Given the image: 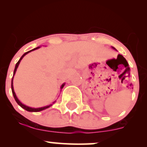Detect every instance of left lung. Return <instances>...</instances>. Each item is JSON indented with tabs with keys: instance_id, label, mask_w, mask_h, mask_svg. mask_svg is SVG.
Wrapping results in <instances>:
<instances>
[{
	"instance_id": "left-lung-1",
	"label": "left lung",
	"mask_w": 147,
	"mask_h": 147,
	"mask_svg": "<svg viewBox=\"0 0 147 147\" xmlns=\"http://www.w3.org/2000/svg\"><path fill=\"white\" fill-rule=\"evenodd\" d=\"M112 48H113V49H114V50H116V49H115V48H114V47H112Z\"/></svg>"
}]
</instances>
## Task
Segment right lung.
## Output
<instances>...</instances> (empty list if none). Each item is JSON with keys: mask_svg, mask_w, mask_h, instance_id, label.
<instances>
[{"mask_svg": "<svg viewBox=\"0 0 147 147\" xmlns=\"http://www.w3.org/2000/svg\"><path fill=\"white\" fill-rule=\"evenodd\" d=\"M38 48H40V46H39V47H37V48H34V49H32V50H30V51H28V52H25V53L23 54V56H22V57H21V58H20V59L18 60V61L17 62V63H16V65H15V68H14V75H13L12 79H11V91H12V94H13V95H14V97L15 100H16V102H17V104H18V105H19L20 106H21V108H23V109H24L25 110H26L27 111H29V112H39V111H43V110H45V109H48V108L50 107V106H51L52 105V104H50V105H48V106H43V107H41V108H32V107H30V106H28L25 105V104H22V102H20L19 99H18V97H16V93H15L14 90V86H13V79H14V75H15V73H16V70H17V68H18V65H19L20 62H21V61L22 60V59H23V57H24L25 56V55H27V54L29 53V52H32V51H34V50H36V49H38ZM64 86H65V83H63V84H62L61 86V89L63 88ZM55 102H56V101H55V102H54L53 103H52V104H55Z\"/></svg>", "mask_w": 147, "mask_h": 147, "instance_id": "right-lung-1", "label": "right lung"}]
</instances>
